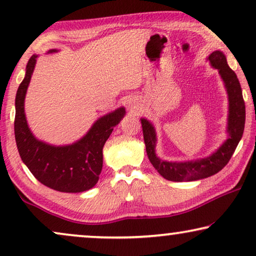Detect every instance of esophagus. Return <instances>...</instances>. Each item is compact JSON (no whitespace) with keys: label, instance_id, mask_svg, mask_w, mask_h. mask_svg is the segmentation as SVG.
Masks as SVG:
<instances>
[{"label":"esophagus","instance_id":"esophagus-1","mask_svg":"<svg viewBox=\"0 0 256 256\" xmlns=\"http://www.w3.org/2000/svg\"><path fill=\"white\" fill-rule=\"evenodd\" d=\"M127 107H128V110H130L132 112H136V110H138V104L136 102L135 100L134 101L129 100Z\"/></svg>","mask_w":256,"mask_h":256}]
</instances>
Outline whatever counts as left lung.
Instances as JSON below:
<instances>
[{"label": "left lung", "instance_id": "obj_1", "mask_svg": "<svg viewBox=\"0 0 256 256\" xmlns=\"http://www.w3.org/2000/svg\"><path fill=\"white\" fill-rule=\"evenodd\" d=\"M213 68L218 70L228 96V118H227V134L228 138L214 152L205 157L185 162H169L157 157L156 130L152 124L141 118L143 138L146 143V155L152 166L160 176L171 182H192L213 176L219 172L228 163L233 152H236L244 129L246 108L242 98V90L239 79L227 64L225 54L222 51H213L208 57Z\"/></svg>", "mask_w": 256, "mask_h": 256}]
</instances>
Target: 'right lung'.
<instances>
[{
    "label": "right lung",
    "instance_id": "obj_1",
    "mask_svg": "<svg viewBox=\"0 0 256 256\" xmlns=\"http://www.w3.org/2000/svg\"><path fill=\"white\" fill-rule=\"evenodd\" d=\"M57 50L52 48L48 54ZM37 54L29 59L26 76L17 90L15 99V138L23 163L45 186L59 192L76 194L92 188L102 169V149L114 127L124 116L120 107L94 122L85 136L72 144L52 146L40 141L31 132L24 112V100Z\"/></svg>",
    "mask_w": 256,
    "mask_h": 256
}]
</instances>
